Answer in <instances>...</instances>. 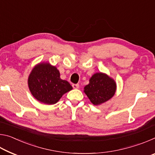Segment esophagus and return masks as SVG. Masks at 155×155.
I'll return each instance as SVG.
<instances>
[{
  "label": "esophagus",
  "mask_w": 155,
  "mask_h": 155,
  "mask_svg": "<svg viewBox=\"0 0 155 155\" xmlns=\"http://www.w3.org/2000/svg\"><path fill=\"white\" fill-rule=\"evenodd\" d=\"M72 87L74 89H78L79 87V85L78 84H72Z\"/></svg>",
  "instance_id": "34e87169"
}]
</instances>
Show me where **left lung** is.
<instances>
[{
    "mask_svg": "<svg viewBox=\"0 0 155 155\" xmlns=\"http://www.w3.org/2000/svg\"><path fill=\"white\" fill-rule=\"evenodd\" d=\"M116 90L114 80L103 73H96L84 87V92L94 105H98L111 98Z\"/></svg>",
    "mask_w": 155,
    "mask_h": 155,
    "instance_id": "left-lung-1",
    "label": "left lung"
}]
</instances>
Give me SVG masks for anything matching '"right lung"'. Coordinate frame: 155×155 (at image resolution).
<instances>
[{"label":"right lung","mask_w":155,"mask_h":155,"mask_svg":"<svg viewBox=\"0 0 155 155\" xmlns=\"http://www.w3.org/2000/svg\"><path fill=\"white\" fill-rule=\"evenodd\" d=\"M32 95L46 104L57 103L68 91L72 89L67 81L60 78L59 70L48 63L40 64L33 68L28 79Z\"/></svg>","instance_id":"1"}]
</instances>
